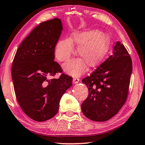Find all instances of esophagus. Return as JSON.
Here are the masks:
<instances>
[{
	"instance_id": "obj_1",
	"label": "esophagus",
	"mask_w": 145,
	"mask_h": 145,
	"mask_svg": "<svg viewBox=\"0 0 145 145\" xmlns=\"http://www.w3.org/2000/svg\"><path fill=\"white\" fill-rule=\"evenodd\" d=\"M79 81H80V79H79V77H73V83L76 84V83H79Z\"/></svg>"
}]
</instances>
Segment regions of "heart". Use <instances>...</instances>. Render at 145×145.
Here are the masks:
<instances>
[{"mask_svg": "<svg viewBox=\"0 0 145 145\" xmlns=\"http://www.w3.org/2000/svg\"><path fill=\"white\" fill-rule=\"evenodd\" d=\"M73 44L79 45L77 53L83 60L73 59L64 68L68 73L77 76L85 70V63L90 67L100 63L109 49L110 38L107 34L94 30L75 32L70 39L64 38L57 42L55 49L56 58L60 62L68 61L74 53Z\"/></svg>", "mask_w": 145, "mask_h": 145, "instance_id": "b5f03b06", "label": "heart"}]
</instances>
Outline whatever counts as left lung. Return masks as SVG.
Masks as SVG:
<instances>
[{
	"mask_svg": "<svg viewBox=\"0 0 145 145\" xmlns=\"http://www.w3.org/2000/svg\"><path fill=\"white\" fill-rule=\"evenodd\" d=\"M131 72V57L117 41L113 55L82 79L88 89L87 98L81 105L83 113L95 122H105L116 115L128 98Z\"/></svg>",
	"mask_w": 145,
	"mask_h": 145,
	"instance_id": "obj_1",
	"label": "left lung"
}]
</instances>
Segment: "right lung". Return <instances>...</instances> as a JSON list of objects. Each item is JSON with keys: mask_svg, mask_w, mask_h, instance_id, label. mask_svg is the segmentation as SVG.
I'll list each match as a JSON object with an SVG mask.
<instances>
[{"mask_svg": "<svg viewBox=\"0 0 145 145\" xmlns=\"http://www.w3.org/2000/svg\"><path fill=\"white\" fill-rule=\"evenodd\" d=\"M62 31L60 19L36 26L21 42L12 66L15 94L23 111L38 122L51 119L57 113L59 102L72 85V77L62 73L55 62V49ZM61 72L59 79L52 78Z\"/></svg>", "mask_w": 145, "mask_h": 145, "instance_id": "right-lung-1", "label": "right lung"}]
</instances>
